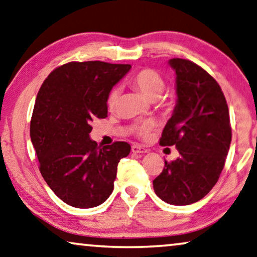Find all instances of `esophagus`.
<instances>
[{
  "label": "esophagus",
  "instance_id": "1",
  "mask_svg": "<svg viewBox=\"0 0 257 257\" xmlns=\"http://www.w3.org/2000/svg\"><path fill=\"white\" fill-rule=\"evenodd\" d=\"M132 152L135 153V155H144V153L148 152V150L142 147H139V145H133Z\"/></svg>",
  "mask_w": 257,
  "mask_h": 257
}]
</instances>
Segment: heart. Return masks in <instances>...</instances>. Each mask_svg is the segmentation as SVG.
Listing matches in <instances>:
<instances>
[{"instance_id": "obj_1", "label": "heart", "mask_w": 257, "mask_h": 257, "mask_svg": "<svg viewBox=\"0 0 257 257\" xmlns=\"http://www.w3.org/2000/svg\"><path fill=\"white\" fill-rule=\"evenodd\" d=\"M134 86H136L144 97H147L150 100H156L162 95L164 89H165V80L160 76L158 72L152 70V69H143L137 72L132 79ZM118 97H120V89L113 87L107 97V106L109 109H114L117 105ZM152 122L145 121L139 123L135 127V132L139 136L145 137L148 133L152 128Z\"/></svg>"}]
</instances>
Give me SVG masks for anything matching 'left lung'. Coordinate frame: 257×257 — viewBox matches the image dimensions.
Segmentation results:
<instances>
[{"label": "left lung", "mask_w": 257, "mask_h": 257, "mask_svg": "<svg viewBox=\"0 0 257 257\" xmlns=\"http://www.w3.org/2000/svg\"><path fill=\"white\" fill-rule=\"evenodd\" d=\"M175 71L177 105L163 130L159 144L175 145L180 156L165 160L153 180L159 198L173 205L202 200L216 185L232 141L229 113L219 84L189 60L171 59Z\"/></svg>", "instance_id": "8db88e82"}]
</instances>
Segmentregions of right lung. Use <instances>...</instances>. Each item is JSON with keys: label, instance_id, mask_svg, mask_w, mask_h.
I'll use <instances>...</instances> for the list:
<instances>
[{"label": "right lung", "instance_id": "1", "mask_svg": "<svg viewBox=\"0 0 257 257\" xmlns=\"http://www.w3.org/2000/svg\"><path fill=\"white\" fill-rule=\"evenodd\" d=\"M130 64L101 61L69 62L53 70L34 104L30 135L40 173L67 204L90 209L104 203L114 188L117 164L130 145L98 147L91 123L107 116V97Z\"/></svg>", "mask_w": 257, "mask_h": 257}]
</instances>
